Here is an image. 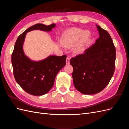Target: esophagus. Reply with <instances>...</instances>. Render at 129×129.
I'll return each mask as SVG.
<instances>
[{
  "mask_svg": "<svg viewBox=\"0 0 129 129\" xmlns=\"http://www.w3.org/2000/svg\"><path fill=\"white\" fill-rule=\"evenodd\" d=\"M70 63V58L69 57H67L66 58V64H69Z\"/></svg>",
  "mask_w": 129,
  "mask_h": 129,
  "instance_id": "esophagus-1",
  "label": "esophagus"
}]
</instances>
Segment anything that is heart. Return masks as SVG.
Wrapping results in <instances>:
<instances>
[{"label":"heart","mask_w":129,"mask_h":129,"mask_svg":"<svg viewBox=\"0 0 129 129\" xmlns=\"http://www.w3.org/2000/svg\"><path fill=\"white\" fill-rule=\"evenodd\" d=\"M91 34L89 31H84L79 28H72L67 30L63 34L61 38V44L67 48L72 47L78 42V44L74 48L75 53H81L83 52L87 42L90 38Z\"/></svg>","instance_id":"1"}]
</instances>
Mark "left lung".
I'll use <instances>...</instances> for the list:
<instances>
[{
  "label": "left lung",
  "mask_w": 129,
  "mask_h": 129,
  "mask_svg": "<svg viewBox=\"0 0 129 129\" xmlns=\"http://www.w3.org/2000/svg\"><path fill=\"white\" fill-rule=\"evenodd\" d=\"M100 37L82 54L72 57L74 85L81 93L92 95L109 84L115 68L116 48L110 34L96 25Z\"/></svg>",
  "instance_id": "8db88e82"
}]
</instances>
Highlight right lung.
Listing matches in <instances>:
<instances>
[{
  "instance_id": "obj_1",
  "label": "right lung",
  "mask_w": 129,
  "mask_h": 129,
  "mask_svg": "<svg viewBox=\"0 0 129 129\" xmlns=\"http://www.w3.org/2000/svg\"><path fill=\"white\" fill-rule=\"evenodd\" d=\"M55 25H34L20 34L15 42L11 57L14 76L19 85L32 95H45L52 89L57 74L66 65L67 56L50 55L41 61H32L25 55L23 50L26 33L38 29L49 32Z\"/></svg>"
}]
</instances>
